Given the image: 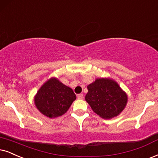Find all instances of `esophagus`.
Here are the masks:
<instances>
[{
  "label": "esophagus",
  "instance_id": "obj_1",
  "mask_svg": "<svg viewBox=\"0 0 158 158\" xmlns=\"http://www.w3.org/2000/svg\"><path fill=\"white\" fill-rule=\"evenodd\" d=\"M78 99H82L83 98V94H78L77 95Z\"/></svg>",
  "mask_w": 158,
  "mask_h": 158
}]
</instances>
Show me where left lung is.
I'll use <instances>...</instances> for the list:
<instances>
[{"label": "left lung", "instance_id": "left-lung-1", "mask_svg": "<svg viewBox=\"0 0 158 158\" xmlns=\"http://www.w3.org/2000/svg\"><path fill=\"white\" fill-rule=\"evenodd\" d=\"M87 89L86 101L102 118L116 117L126 106L127 95L112 79H98L87 86Z\"/></svg>", "mask_w": 158, "mask_h": 158}]
</instances>
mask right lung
<instances>
[{
	"label": "right lung",
	"mask_w": 158,
	"mask_h": 158,
	"mask_svg": "<svg viewBox=\"0 0 158 158\" xmlns=\"http://www.w3.org/2000/svg\"><path fill=\"white\" fill-rule=\"evenodd\" d=\"M76 98L72 89L52 78L39 89L34 101L44 115L54 118L66 112Z\"/></svg>",
	"instance_id": "1"
}]
</instances>
